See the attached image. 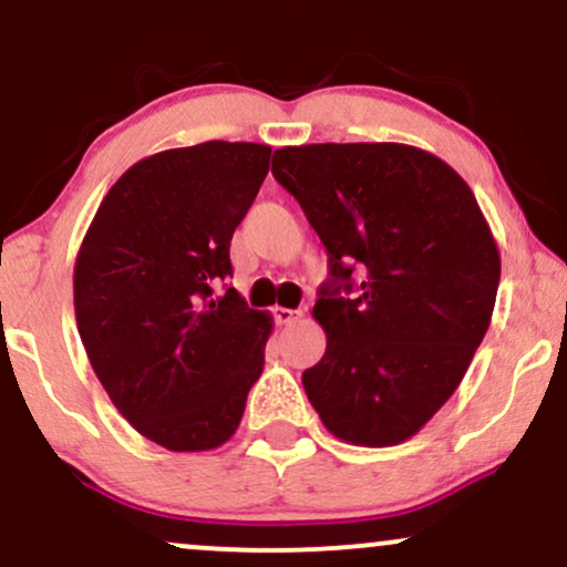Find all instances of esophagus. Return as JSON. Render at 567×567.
Masks as SVG:
<instances>
[{
	"mask_svg": "<svg viewBox=\"0 0 567 567\" xmlns=\"http://www.w3.org/2000/svg\"><path fill=\"white\" fill-rule=\"evenodd\" d=\"M302 313L300 310H291V308H272V318H276L278 327H291Z\"/></svg>",
	"mask_w": 567,
	"mask_h": 567,
	"instance_id": "1",
	"label": "esophagus"
}]
</instances>
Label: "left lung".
I'll list each match as a JSON object with an SVG mask.
<instances>
[{
  "label": "left lung",
  "mask_w": 567,
  "mask_h": 567,
  "mask_svg": "<svg viewBox=\"0 0 567 567\" xmlns=\"http://www.w3.org/2000/svg\"><path fill=\"white\" fill-rule=\"evenodd\" d=\"M329 254L316 321L327 353L302 385L337 439L388 447L461 385L489 327L501 257L472 187L406 144H305L272 155Z\"/></svg>",
  "instance_id": "1"
}]
</instances>
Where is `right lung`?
Segmentation results:
<instances>
[{
	"label": "right lung",
	"instance_id": "obj_1",
	"mask_svg": "<svg viewBox=\"0 0 567 567\" xmlns=\"http://www.w3.org/2000/svg\"><path fill=\"white\" fill-rule=\"evenodd\" d=\"M267 168L270 146L251 142L157 152L112 184L80 246L74 313L95 378L174 453L225 444L262 374L270 313L214 286Z\"/></svg>",
	"mask_w": 567,
	"mask_h": 567
}]
</instances>
